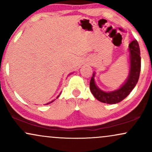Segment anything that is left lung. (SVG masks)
<instances>
[{"instance_id": "1", "label": "left lung", "mask_w": 152, "mask_h": 152, "mask_svg": "<svg viewBox=\"0 0 152 152\" xmlns=\"http://www.w3.org/2000/svg\"><path fill=\"white\" fill-rule=\"evenodd\" d=\"M130 68L129 76L123 85L118 89L113 91L106 92L101 90L96 85L95 73L90 81V90L97 100L106 104H114L121 102L131 93L137 85L141 71V56L139 43L137 40H134L129 45Z\"/></svg>"}]
</instances>
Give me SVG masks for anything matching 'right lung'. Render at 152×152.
Wrapping results in <instances>:
<instances>
[{
	"label": "right lung",
	"mask_w": 152,
	"mask_h": 152,
	"mask_svg": "<svg viewBox=\"0 0 152 152\" xmlns=\"http://www.w3.org/2000/svg\"><path fill=\"white\" fill-rule=\"evenodd\" d=\"M60 94H59V95L58 96H57V98H58V97H59V96H60ZM56 98V99H57ZM54 100H55V99H54ZM54 100L53 101H52V102H49V103H48V104H50V103H52V102H54Z\"/></svg>",
	"instance_id": "right-lung-1"
}]
</instances>
